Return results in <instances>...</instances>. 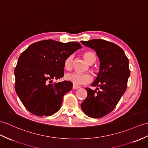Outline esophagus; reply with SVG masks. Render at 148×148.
I'll return each instance as SVG.
<instances>
[{
    "label": "esophagus",
    "instance_id": "34e87169",
    "mask_svg": "<svg viewBox=\"0 0 148 148\" xmlns=\"http://www.w3.org/2000/svg\"><path fill=\"white\" fill-rule=\"evenodd\" d=\"M79 88H80V87L78 86L75 85V84H74L73 86V89H79Z\"/></svg>",
    "mask_w": 148,
    "mask_h": 148
}]
</instances>
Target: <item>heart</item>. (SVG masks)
<instances>
[{
  "label": "heart",
  "instance_id": "obj_1",
  "mask_svg": "<svg viewBox=\"0 0 148 148\" xmlns=\"http://www.w3.org/2000/svg\"><path fill=\"white\" fill-rule=\"evenodd\" d=\"M73 56H68L64 60V66L66 70L71 69L73 66ZM84 58L86 62L89 64H92L96 60V56L94 53L90 52H86L84 54ZM66 80L73 82L75 85H85L88 84L92 80V75L89 73H80L77 72L67 73L66 75Z\"/></svg>",
  "mask_w": 148,
  "mask_h": 148
}]
</instances>
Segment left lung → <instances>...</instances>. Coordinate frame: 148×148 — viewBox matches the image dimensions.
Returning a JSON list of instances; mask_svg holds the SVG:
<instances>
[{
    "label": "left lung",
    "mask_w": 148,
    "mask_h": 148,
    "mask_svg": "<svg viewBox=\"0 0 148 148\" xmlns=\"http://www.w3.org/2000/svg\"><path fill=\"white\" fill-rule=\"evenodd\" d=\"M81 43L96 51L100 71L92 84L98 90L86 88L88 96L81 106L87 116L100 118L115 108L126 91L130 75L129 60L123 49L111 42L92 39Z\"/></svg>",
    "instance_id": "8db88e82"
}]
</instances>
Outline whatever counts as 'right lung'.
<instances>
[{
  "label": "right lung",
  "instance_id": "right-lung-1",
  "mask_svg": "<svg viewBox=\"0 0 148 148\" xmlns=\"http://www.w3.org/2000/svg\"><path fill=\"white\" fill-rule=\"evenodd\" d=\"M81 48L77 42L44 40L31 44L21 54L14 71L15 89L30 112L49 116L59 110L63 96L73 88V83H52V79L64 76V60Z\"/></svg>",
  "mask_w": 148,
  "mask_h": 148
}]
</instances>
